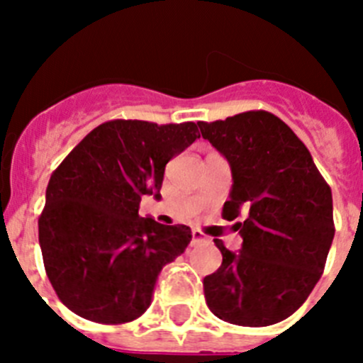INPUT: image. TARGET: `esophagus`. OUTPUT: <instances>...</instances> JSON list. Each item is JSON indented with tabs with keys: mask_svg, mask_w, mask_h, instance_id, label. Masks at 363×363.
<instances>
[{
	"mask_svg": "<svg viewBox=\"0 0 363 363\" xmlns=\"http://www.w3.org/2000/svg\"><path fill=\"white\" fill-rule=\"evenodd\" d=\"M206 235L201 231V229H193L191 231V245H197V243L206 242Z\"/></svg>",
	"mask_w": 363,
	"mask_h": 363,
	"instance_id": "1",
	"label": "esophagus"
}]
</instances>
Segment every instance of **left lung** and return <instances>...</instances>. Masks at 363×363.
I'll use <instances>...</instances> for the list:
<instances>
[{
    "label": "left lung",
    "mask_w": 363,
    "mask_h": 363,
    "mask_svg": "<svg viewBox=\"0 0 363 363\" xmlns=\"http://www.w3.org/2000/svg\"><path fill=\"white\" fill-rule=\"evenodd\" d=\"M231 164L233 186L223 218L245 215L235 228L240 252L222 240V265L204 277L208 306L236 326L284 320L311 294L335 236L331 188L292 128L269 111L199 121Z\"/></svg>",
    "instance_id": "8db88e82"
}]
</instances>
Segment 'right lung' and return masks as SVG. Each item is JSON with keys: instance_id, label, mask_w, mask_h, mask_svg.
I'll return each instance as SVG.
<instances>
[{"instance_id": "add662e5", "label": "right lung", "mask_w": 363, "mask_h": 363, "mask_svg": "<svg viewBox=\"0 0 363 363\" xmlns=\"http://www.w3.org/2000/svg\"><path fill=\"white\" fill-rule=\"evenodd\" d=\"M193 121L111 120L57 166L39 216L43 262L64 306L98 324L135 320L159 272L191 242L188 225L140 216L159 193L166 162L201 138Z\"/></svg>"}]
</instances>
